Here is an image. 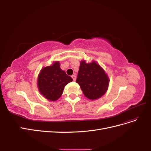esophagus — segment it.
I'll list each match as a JSON object with an SVG mask.
<instances>
[{
    "label": "esophagus",
    "mask_w": 151,
    "mask_h": 151,
    "mask_svg": "<svg viewBox=\"0 0 151 151\" xmlns=\"http://www.w3.org/2000/svg\"><path fill=\"white\" fill-rule=\"evenodd\" d=\"M72 79H73V81H76V76H75V75H72Z\"/></svg>",
    "instance_id": "1"
}]
</instances>
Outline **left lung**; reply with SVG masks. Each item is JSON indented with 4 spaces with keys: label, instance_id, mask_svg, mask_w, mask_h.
<instances>
[{
    "label": "left lung",
    "instance_id": "left-lung-1",
    "mask_svg": "<svg viewBox=\"0 0 151 151\" xmlns=\"http://www.w3.org/2000/svg\"><path fill=\"white\" fill-rule=\"evenodd\" d=\"M86 98L96 100L106 93L108 88L109 78L98 63H80L79 70L76 79Z\"/></svg>",
    "mask_w": 151,
    "mask_h": 151
}]
</instances>
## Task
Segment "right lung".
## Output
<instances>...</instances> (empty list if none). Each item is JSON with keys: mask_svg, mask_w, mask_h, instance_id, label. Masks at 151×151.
Listing matches in <instances>:
<instances>
[{"mask_svg": "<svg viewBox=\"0 0 151 151\" xmlns=\"http://www.w3.org/2000/svg\"><path fill=\"white\" fill-rule=\"evenodd\" d=\"M72 81V77L61 69L59 62H55L40 71L37 84L41 94L54 101L61 96L64 87Z\"/></svg>", "mask_w": 151, "mask_h": 151, "instance_id": "add662e5", "label": "right lung"}]
</instances>
